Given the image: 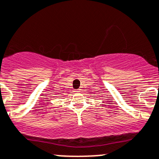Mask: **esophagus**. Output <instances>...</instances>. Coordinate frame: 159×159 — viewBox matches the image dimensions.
<instances>
[{"label":"esophagus","mask_w":159,"mask_h":159,"mask_svg":"<svg viewBox=\"0 0 159 159\" xmlns=\"http://www.w3.org/2000/svg\"><path fill=\"white\" fill-rule=\"evenodd\" d=\"M75 92H79V90H75Z\"/></svg>","instance_id":"obj_1"}]
</instances>
